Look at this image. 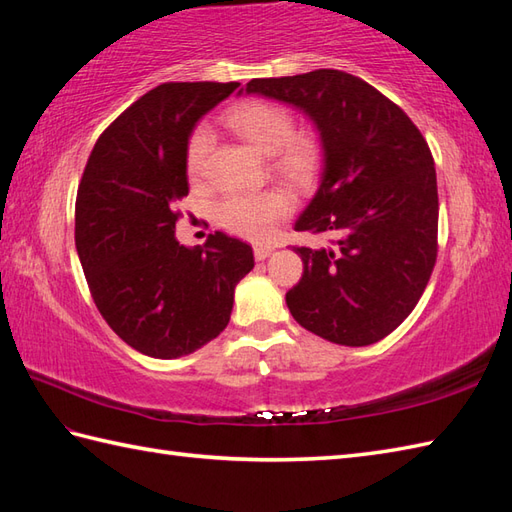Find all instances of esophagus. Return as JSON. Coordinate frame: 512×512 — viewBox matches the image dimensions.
<instances>
[{
    "mask_svg": "<svg viewBox=\"0 0 512 512\" xmlns=\"http://www.w3.org/2000/svg\"><path fill=\"white\" fill-rule=\"evenodd\" d=\"M275 246H268V244H257L255 246V259H259V262H264V259H268L270 255H273Z\"/></svg>",
    "mask_w": 512,
    "mask_h": 512,
    "instance_id": "34e87169",
    "label": "esophagus"
}]
</instances>
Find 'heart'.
I'll return each mask as SVG.
<instances>
[{"instance_id":"1","label":"heart","mask_w":512,"mask_h":512,"mask_svg":"<svg viewBox=\"0 0 512 512\" xmlns=\"http://www.w3.org/2000/svg\"><path fill=\"white\" fill-rule=\"evenodd\" d=\"M228 127L253 145L259 154L277 156V169L286 176L303 178L317 165V140L308 134L292 136V116L277 103L246 101L226 114ZM213 149L209 125H198L187 143V171L202 178ZM290 211V200L281 191L233 193L217 204L215 215L228 231L248 239H266L275 224Z\"/></svg>"}]
</instances>
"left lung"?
Here are the masks:
<instances>
[{
    "instance_id": "1",
    "label": "left lung",
    "mask_w": 512,
    "mask_h": 512,
    "mask_svg": "<svg viewBox=\"0 0 512 512\" xmlns=\"http://www.w3.org/2000/svg\"><path fill=\"white\" fill-rule=\"evenodd\" d=\"M239 94L295 107L321 145L319 187L295 231L332 246H295L303 277L286 292L295 321L321 339L363 347L416 308L438 255V182L429 145L398 105L339 70L253 79Z\"/></svg>"
}]
</instances>
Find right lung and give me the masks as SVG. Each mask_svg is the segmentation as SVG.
Here are the masks:
<instances>
[{
  "label": "right lung",
  "mask_w": 512,
  "mask_h": 512,
  "mask_svg": "<svg viewBox=\"0 0 512 512\" xmlns=\"http://www.w3.org/2000/svg\"><path fill=\"white\" fill-rule=\"evenodd\" d=\"M239 83H162L96 140L76 195L74 242L96 308L151 358H180L220 336L253 248L217 231L176 237L173 204L189 193V136Z\"/></svg>",
  "instance_id": "add662e5"
}]
</instances>
